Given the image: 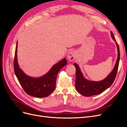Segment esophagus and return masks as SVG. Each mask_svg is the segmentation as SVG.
<instances>
[{"label":"esophagus","instance_id":"obj_1","mask_svg":"<svg viewBox=\"0 0 127 127\" xmlns=\"http://www.w3.org/2000/svg\"><path fill=\"white\" fill-rule=\"evenodd\" d=\"M76 52L75 50H71L70 52H69L67 55L68 59L70 61L74 60L76 58Z\"/></svg>","mask_w":127,"mask_h":127}]
</instances>
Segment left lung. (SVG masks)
Wrapping results in <instances>:
<instances>
[{
    "label": "left lung",
    "mask_w": 127,
    "mask_h": 127,
    "mask_svg": "<svg viewBox=\"0 0 127 127\" xmlns=\"http://www.w3.org/2000/svg\"><path fill=\"white\" fill-rule=\"evenodd\" d=\"M111 36L116 42L118 48V56L115 66L109 75L104 80L99 82L90 81L84 78L79 66L74 64L76 67V82L75 87L77 91L85 96H91L95 95H98L105 91L113 84L116 77L118 69L119 60H120V50L113 33L111 32Z\"/></svg>",
    "instance_id": "1"
}]
</instances>
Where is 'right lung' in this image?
Here are the masks:
<instances>
[{"mask_svg":"<svg viewBox=\"0 0 127 127\" xmlns=\"http://www.w3.org/2000/svg\"><path fill=\"white\" fill-rule=\"evenodd\" d=\"M17 43L15 49L14 68L19 83L26 93L34 97H45L50 94L56 88V78L60 70L67 64V60L64 58L53 65L50 71L40 78H32L27 76L19 67L17 60Z\"/></svg>","mask_w":127,"mask_h":127,"instance_id":"1","label":"right lung"}]
</instances>
